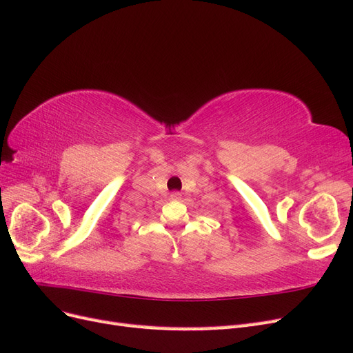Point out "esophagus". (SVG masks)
<instances>
[{"mask_svg": "<svg viewBox=\"0 0 353 353\" xmlns=\"http://www.w3.org/2000/svg\"><path fill=\"white\" fill-rule=\"evenodd\" d=\"M170 199L178 200V199H181V194L178 193V191H174V193H170Z\"/></svg>", "mask_w": 353, "mask_h": 353, "instance_id": "34e87169", "label": "esophagus"}]
</instances>
